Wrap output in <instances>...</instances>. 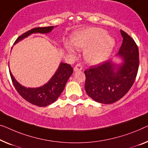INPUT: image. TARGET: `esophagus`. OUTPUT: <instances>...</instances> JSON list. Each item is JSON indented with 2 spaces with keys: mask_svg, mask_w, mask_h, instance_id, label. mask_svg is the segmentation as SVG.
Wrapping results in <instances>:
<instances>
[{
  "mask_svg": "<svg viewBox=\"0 0 148 148\" xmlns=\"http://www.w3.org/2000/svg\"><path fill=\"white\" fill-rule=\"evenodd\" d=\"M74 70V71H80V70H82V66L80 64H78L75 66Z\"/></svg>",
  "mask_w": 148,
  "mask_h": 148,
  "instance_id": "obj_1",
  "label": "esophagus"
}]
</instances>
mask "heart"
Returning a JSON list of instances; mask_svg holds the SVG:
<instances>
[{
	"instance_id": "b5f03b06",
	"label": "heart",
	"mask_w": 148,
	"mask_h": 148,
	"mask_svg": "<svg viewBox=\"0 0 148 148\" xmlns=\"http://www.w3.org/2000/svg\"><path fill=\"white\" fill-rule=\"evenodd\" d=\"M71 42L78 48H85L86 60L91 64H98L104 61L111 53L114 46V40L107 32L101 28H94L82 30L74 32L71 37ZM67 50L73 53L71 46H68Z\"/></svg>"
}]
</instances>
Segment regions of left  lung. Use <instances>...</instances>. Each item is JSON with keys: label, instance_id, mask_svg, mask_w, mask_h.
Masks as SVG:
<instances>
[{"label": "left lung", "instance_id": "obj_1", "mask_svg": "<svg viewBox=\"0 0 148 148\" xmlns=\"http://www.w3.org/2000/svg\"><path fill=\"white\" fill-rule=\"evenodd\" d=\"M123 37L118 55L123 63L115 70L114 64L103 62L91 66L84 71V88L96 102L109 104L124 96L134 84L139 68V50L134 40L121 30Z\"/></svg>", "mask_w": 148, "mask_h": 148}]
</instances>
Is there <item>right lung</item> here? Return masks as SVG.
<instances>
[{"instance_id": "1", "label": "right lung", "mask_w": 148, "mask_h": 148, "mask_svg": "<svg viewBox=\"0 0 148 148\" xmlns=\"http://www.w3.org/2000/svg\"><path fill=\"white\" fill-rule=\"evenodd\" d=\"M54 26L36 27L23 33L18 37L14 44L26 38L32 33H48L53 29ZM11 80L21 97L27 102L39 107H45L51 104L60 96L64 89L68 78L73 73V68L68 64L61 63L60 66L50 81L42 86L36 88H26L20 84L13 77L9 70Z\"/></svg>"}]
</instances>
